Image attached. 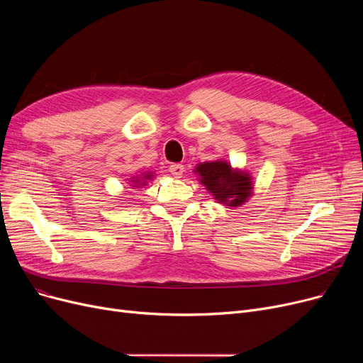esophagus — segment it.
Instances as JSON below:
<instances>
[{
    "label": "esophagus",
    "instance_id": "esophagus-1",
    "mask_svg": "<svg viewBox=\"0 0 363 363\" xmlns=\"http://www.w3.org/2000/svg\"><path fill=\"white\" fill-rule=\"evenodd\" d=\"M184 170H185V169H184V164H181V163H174V164L169 166L170 175L175 177V178H181L182 174H184Z\"/></svg>",
    "mask_w": 363,
    "mask_h": 363
}]
</instances>
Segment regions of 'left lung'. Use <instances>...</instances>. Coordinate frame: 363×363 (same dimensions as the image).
<instances>
[{
    "instance_id": "left-lung-1",
    "label": "left lung",
    "mask_w": 363,
    "mask_h": 363,
    "mask_svg": "<svg viewBox=\"0 0 363 363\" xmlns=\"http://www.w3.org/2000/svg\"><path fill=\"white\" fill-rule=\"evenodd\" d=\"M200 181L218 203L237 207L252 196V181L245 172H234L226 162H208L197 166Z\"/></svg>"
}]
</instances>
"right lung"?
Instances as JSON below:
<instances>
[{"label":"right lung","mask_w":363,"mask_h":363,"mask_svg":"<svg viewBox=\"0 0 363 363\" xmlns=\"http://www.w3.org/2000/svg\"><path fill=\"white\" fill-rule=\"evenodd\" d=\"M148 178H151V175H144V178H138L137 181H132V184H137V185H145V181H147ZM133 186H135V185H133Z\"/></svg>","instance_id":"1"}]
</instances>
